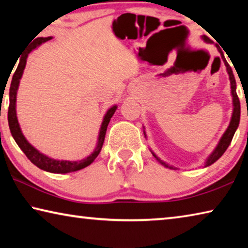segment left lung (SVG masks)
<instances>
[{"label": "left lung", "mask_w": 248, "mask_h": 248, "mask_svg": "<svg viewBox=\"0 0 248 248\" xmlns=\"http://www.w3.org/2000/svg\"><path fill=\"white\" fill-rule=\"evenodd\" d=\"M202 39L205 41V43L211 44V40H210L207 36H202ZM216 47H217V50H219V52L221 53V57H222V59H223V62H224V64L226 66V71H228V74H229V78H230L231 94H232V97H233V114H232V118H231L228 129L225 130V132L223 133V136H222V138L220 139L219 143H217V148L213 150V152L211 154L209 155L207 161H205L204 167L210 166L211 164H213L215 162H217V159H219L222 156V155H223V153L225 152L226 149L229 148L231 141H232L233 137H234V133H235V131H236V129L238 127V124H240V117H241V105H240V99H238V96L236 94V82H235L233 71H232V69H231L230 64L228 63V62H226L225 58H224V54H223V52H222V50L220 49L219 46L216 45ZM143 132H144V130H143ZM144 137L146 138L145 132H144ZM151 152H152V151H151ZM152 154H153V156L156 158L162 165L169 167V169L176 170L175 167L169 166V164H166L165 162H163L162 159H159L153 152H152Z\"/></svg>", "instance_id": "obj_1"}]
</instances>
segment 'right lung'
Instances as JSON below:
<instances>
[{
  "label": "right lung",
  "mask_w": 248,
  "mask_h": 248,
  "mask_svg": "<svg viewBox=\"0 0 248 248\" xmlns=\"http://www.w3.org/2000/svg\"><path fill=\"white\" fill-rule=\"evenodd\" d=\"M50 39H52V37H46V38H43V37H41V38L35 39L31 45V47L28 48L27 51L25 52L22 56V58L19 59V63L15 70L13 78H12V82L10 86V106H8L7 119H8V125H10L11 133L12 136H13L15 142L17 143L20 150L23 151L25 155H26L32 164H35L37 167H39L40 170L49 171V173L66 174V173H71V171L79 170L84 169V167L89 166L94 162V159L98 156V154L100 152V150H102V146L104 143L105 136H106L107 125L109 124V121H110L112 115L115 114L117 106L115 105V106L110 107L107 110L106 114H105L102 125H100V129H99L97 145H96L93 153L90 154L87 157L81 159V161H60V159H54L47 156V155L40 153L38 150L33 148V146L26 140V138L24 137L22 130H20V127H19L17 116H16V95H17L19 81L20 78H22L25 66H26L28 54L31 53L33 49L39 47V46L43 45L44 43H47V41Z\"/></svg>",
  "instance_id": "add662e5"
}]
</instances>
